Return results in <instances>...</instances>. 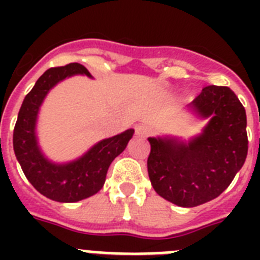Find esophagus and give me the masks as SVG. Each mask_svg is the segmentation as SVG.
<instances>
[{"label": "esophagus", "mask_w": 260, "mask_h": 260, "mask_svg": "<svg viewBox=\"0 0 260 260\" xmlns=\"http://www.w3.org/2000/svg\"><path fill=\"white\" fill-rule=\"evenodd\" d=\"M135 134L138 137H148L151 134V127L147 123H139V125L135 127Z\"/></svg>", "instance_id": "esophagus-1"}]
</instances>
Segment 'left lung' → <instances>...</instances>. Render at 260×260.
<instances>
[{"label": "left lung", "mask_w": 260, "mask_h": 260, "mask_svg": "<svg viewBox=\"0 0 260 260\" xmlns=\"http://www.w3.org/2000/svg\"><path fill=\"white\" fill-rule=\"evenodd\" d=\"M191 108L212 117L203 134L189 144L150 138L147 169L160 197L181 207L217 198L246 160V112L229 87L207 86Z\"/></svg>", "instance_id": "obj_1"}]
</instances>
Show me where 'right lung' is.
<instances>
[{"instance_id":"add662e5","label":"right lung","mask_w":260,"mask_h":260,"mask_svg":"<svg viewBox=\"0 0 260 260\" xmlns=\"http://www.w3.org/2000/svg\"><path fill=\"white\" fill-rule=\"evenodd\" d=\"M74 74L89 77L88 70L77 62L48 69L23 100L13 134L14 152L27 180L47 198L66 203L86 199L102 189L110 162L125 150L134 133L130 128L104 139L83 157L70 164L56 165L48 161L36 143L35 122L39 107L54 84Z\"/></svg>"}]
</instances>
